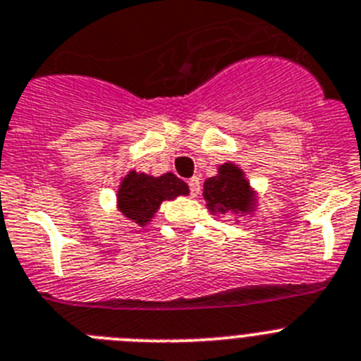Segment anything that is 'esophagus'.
Listing matches in <instances>:
<instances>
[{"instance_id": "esophagus-1", "label": "esophagus", "mask_w": 361, "mask_h": 361, "mask_svg": "<svg viewBox=\"0 0 361 361\" xmlns=\"http://www.w3.org/2000/svg\"><path fill=\"white\" fill-rule=\"evenodd\" d=\"M189 189H190V196H192V198H196V196L200 194V190H202V185H200V178H196V176L190 178Z\"/></svg>"}]
</instances>
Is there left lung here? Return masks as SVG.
<instances>
[{
	"label": "left lung",
	"instance_id": "8db88e82",
	"mask_svg": "<svg viewBox=\"0 0 361 361\" xmlns=\"http://www.w3.org/2000/svg\"><path fill=\"white\" fill-rule=\"evenodd\" d=\"M203 198L212 214L240 216L252 214L258 205L256 190L250 187L245 172L227 161L218 167V174L203 183Z\"/></svg>",
	"mask_w": 361,
	"mask_h": 361
}]
</instances>
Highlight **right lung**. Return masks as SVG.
Masks as SVG:
<instances>
[{
  "instance_id": "1",
  "label": "right lung",
  "mask_w": 361,
  "mask_h": 361,
  "mask_svg": "<svg viewBox=\"0 0 361 361\" xmlns=\"http://www.w3.org/2000/svg\"><path fill=\"white\" fill-rule=\"evenodd\" d=\"M187 194L189 185L174 176L172 172L161 176H149L145 172L130 171L120 181L116 192V207L137 227H145L149 221H152L165 200H174Z\"/></svg>"
}]
</instances>
